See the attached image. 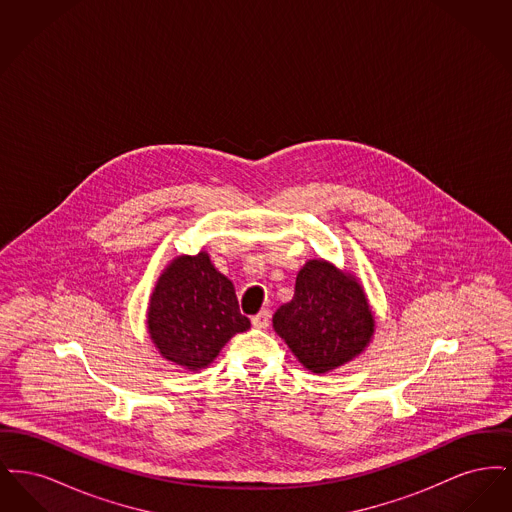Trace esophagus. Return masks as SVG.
Listing matches in <instances>:
<instances>
[{"mask_svg": "<svg viewBox=\"0 0 512 512\" xmlns=\"http://www.w3.org/2000/svg\"><path fill=\"white\" fill-rule=\"evenodd\" d=\"M268 322H270V313H268L267 309L251 318V324H253V328H257V330H265L268 326Z\"/></svg>", "mask_w": 512, "mask_h": 512, "instance_id": "obj_1", "label": "esophagus"}]
</instances>
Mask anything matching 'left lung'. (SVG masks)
Here are the masks:
<instances>
[{
  "label": "left lung",
  "mask_w": 512,
  "mask_h": 512,
  "mask_svg": "<svg viewBox=\"0 0 512 512\" xmlns=\"http://www.w3.org/2000/svg\"><path fill=\"white\" fill-rule=\"evenodd\" d=\"M272 328L305 370L326 374L365 351L376 318L353 272L309 259L297 272L292 301L274 313Z\"/></svg>",
  "instance_id": "left-lung-1"
}]
</instances>
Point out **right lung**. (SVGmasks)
<instances>
[{"mask_svg": "<svg viewBox=\"0 0 512 512\" xmlns=\"http://www.w3.org/2000/svg\"><path fill=\"white\" fill-rule=\"evenodd\" d=\"M147 334L172 365L197 372L219 357L236 334L249 330L236 290L209 253L174 257L149 295Z\"/></svg>", "mask_w": 512, "mask_h": 512, "instance_id": "right-lung-1", "label": "right lung"}]
</instances>
